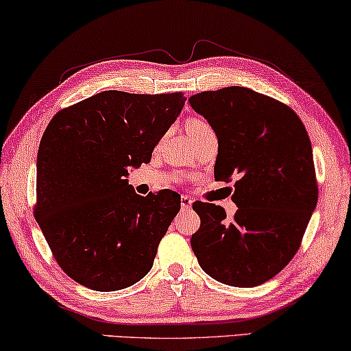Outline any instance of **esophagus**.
Instances as JSON below:
<instances>
[{
    "label": "esophagus",
    "instance_id": "esophagus-1",
    "mask_svg": "<svg viewBox=\"0 0 351 351\" xmlns=\"http://www.w3.org/2000/svg\"><path fill=\"white\" fill-rule=\"evenodd\" d=\"M192 198L191 197H187V195H182L181 197V208H182V210H189L192 208Z\"/></svg>",
    "mask_w": 351,
    "mask_h": 351
}]
</instances>
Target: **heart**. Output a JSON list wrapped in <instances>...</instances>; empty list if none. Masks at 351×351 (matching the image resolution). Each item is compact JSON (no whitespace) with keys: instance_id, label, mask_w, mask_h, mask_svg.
I'll list each match as a JSON object with an SVG mask.
<instances>
[{"instance_id":"1","label":"heart","mask_w":351,"mask_h":351,"mask_svg":"<svg viewBox=\"0 0 351 351\" xmlns=\"http://www.w3.org/2000/svg\"><path fill=\"white\" fill-rule=\"evenodd\" d=\"M186 130H187V134L191 136V138L199 134H204V132L213 131L210 130V126L206 123L203 119H198V117H191V119L187 120Z\"/></svg>"}]
</instances>
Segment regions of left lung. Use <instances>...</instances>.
<instances>
[{
    "mask_svg": "<svg viewBox=\"0 0 351 351\" xmlns=\"http://www.w3.org/2000/svg\"><path fill=\"white\" fill-rule=\"evenodd\" d=\"M219 138L214 176L236 181L231 220L221 206L193 203L202 225L191 245L210 278L234 287L269 281L302 245L319 198L313 147L287 104L247 87L189 98Z\"/></svg>",
    "mask_w": 351,
    "mask_h": 351,
    "instance_id": "obj_1",
    "label": "left lung"
}]
</instances>
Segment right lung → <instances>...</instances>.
Listing matches in <instances>:
<instances>
[{
	"label": "right lung",
	"mask_w": 351,
	"mask_h": 351,
	"mask_svg": "<svg viewBox=\"0 0 351 351\" xmlns=\"http://www.w3.org/2000/svg\"><path fill=\"white\" fill-rule=\"evenodd\" d=\"M184 93L106 90L60 109L37 153L34 217L56 263L99 292L141 281L181 209L180 193L141 197L130 167L149 162L180 115Z\"/></svg>",
	"instance_id": "obj_1"
}]
</instances>
